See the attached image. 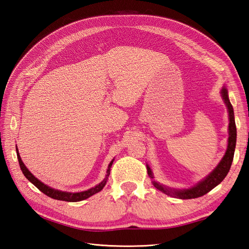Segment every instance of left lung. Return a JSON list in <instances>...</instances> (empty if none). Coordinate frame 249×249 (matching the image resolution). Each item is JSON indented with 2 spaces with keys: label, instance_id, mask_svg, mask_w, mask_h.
<instances>
[{
  "label": "left lung",
  "instance_id": "left-lung-1",
  "mask_svg": "<svg viewBox=\"0 0 249 249\" xmlns=\"http://www.w3.org/2000/svg\"><path fill=\"white\" fill-rule=\"evenodd\" d=\"M221 96L222 99L227 105L228 111H229V119H230V124H229V143H228V148L227 152H225L223 158L219 164L217 165L216 168L210 173L208 177H206L198 184L195 186L188 188V189H171V188L165 187L161 184H159L156 180H153V185L159 189L160 191L164 192L165 194L170 195V196L180 198V199H191V198H197L202 196V195L207 194L211 190L215 188L217 185H219L224 178L227 177L229 173L231 166V162L233 159V153H235V148H236V140H237V129H236V124H235V116H233V109L231 104L229 100V93H228V89L223 87L221 89ZM147 167V173L150 178H154V175L152 169L149 168L148 165H146Z\"/></svg>",
  "mask_w": 249,
  "mask_h": 249
}]
</instances>
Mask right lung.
Segmentation results:
<instances>
[{
	"label": "right lung",
	"instance_id": "add662e5",
	"mask_svg": "<svg viewBox=\"0 0 249 249\" xmlns=\"http://www.w3.org/2000/svg\"><path fill=\"white\" fill-rule=\"evenodd\" d=\"M17 154H18V163H19V167L22 171V173H24V176L31 182L35 187L38 188V189L44 193L46 195H48L49 197H52L54 199H58V200H64V201H70V202H76V201H81V200H84L90 196H92L93 194L100 192L101 190H103V188L105 187V185H106L107 180H108V177L110 175V170H111V166L113 164V161H114V159H113L109 166H108V169H107V175H106V178H105L102 182L96 185L95 187L91 188V189H88L86 191H83V192H76V193H71V192H64V191H60V190H56L54 189V188H51L47 185H44L43 183H41L39 179H37L31 172H30L28 170V168L25 166V164L22 163L21 159H20V156L18 154V149L17 148Z\"/></svg>",
	"mask_w": 249,
	"mask_h": 249
}]
</instances>
